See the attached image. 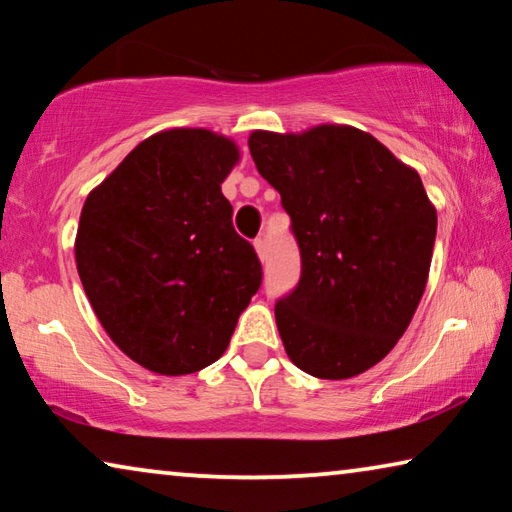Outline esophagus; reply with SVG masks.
Listing matches in <instances>:
<instances>
[{
  "label": "esophagus",
  "instance_id": "esophagus-1",
  "mask_svg": "<svg viewBox=\"0 0 512 512\" xmlns=\"http://www.w3.org/2000/svg\"><path fill=\"white\" fill-rule=\"evenodd\" d=\"M255 250H257V255H259V259H266V241L259 237V239H255Z\"/></svg>",
  "mask_w": 512,
  "mask_h": 512
}]
</instances>
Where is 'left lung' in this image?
<instances>
[{"mask_svg": "<svg viewBox=\"0 0 512 512\" xmlns=\"http://www.w3.org/2000/svg\"><path fill=\"white\" fill-rule=\"evenodd\" d=\"M248 149L300 250V280L275 302L284 350L307 375H361L402 339L427 284L438 219L422 180L350 126L255 131Z\"/></svg>", "mask_w": 512, "mask_h": 512, "instance_id": "obj_1", "label": "left lung"}]
</instances>
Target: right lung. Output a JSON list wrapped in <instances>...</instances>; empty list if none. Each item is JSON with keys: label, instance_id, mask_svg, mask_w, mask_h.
<instances>
[{"label": "right lung", "instance_id": "obj_1", "mask_svg": "<svg viewBox=\"0 0 512 512\" xmlns=\"http://www.w3.org/2000/svg\"><path fill=\"white\" fill-rule=\"evenodd\" d=\"M237 146L203 128L149 137L85 198L76 268L112 341L158 375L221 357L262 264L221 183Z\"/></svg>", "mask_w": 512, "mask_h": 512}]
</instances>
